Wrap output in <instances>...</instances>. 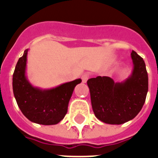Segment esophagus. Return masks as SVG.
<instances>
[{
    "label": "esophagus",
    "instance_id": "34e87169",
    "mask_svg": "<svg viewBox=\"0 0 158 158\" xmlns=\"http://www.w3.org/2000/svg\"><path fill=\"white\" fill-rule=\"evenodd\" d=\"M89 79V74H84L82 75V81H83V83H87V81H88V79Z\"/></svg>",
    "mask_w": 158,
    "mask_h": 158
}]
</instances>
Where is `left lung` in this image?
Instances as JSON below:
<instances>
[{
	"instance_id": "obj_1",
	"label": "left lung",
	"mask_w": 158,
	"mask_h": 158,
	"mask_svg": "<svg viewBox=\"0 0 158 158\" xmlns=\"http://www.w3.org/2000/svg\"><path fill=\"white\" fill-rule=\"evenodd\" d=\"M134 69L125 81L115 83L107 76H98L87 82L94 115L110 125H121L139 113L148 90V76L144 60L132 51Z\"/></svg>"
}]
</instances>
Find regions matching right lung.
<instances>
[{
	"label": "right lung",
	"mask_w": 158,
	"mask_h": 158,
	"mask_svg": "<svg viewBox=\"0 0 158 158\" xmlns=\"http://www.w3.org/2000/svg\"><path fill=\"white\" fill-rule=\"evenodd\" d=\"M28 49L19 59L13 74V92L24 116L33 123L56 125L64 119L73 91L81 79L64 83L50 89L33 87L26 76Z\"/></svg>",
	"instance_id": "right-lung-1"
}]
</instances>
